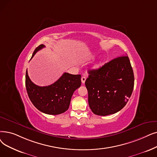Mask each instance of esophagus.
I'll use <instances>...</instances> for the list:
<instances>
[{"label": "esophagus", "instance_id": "34e87169", "mask_svg": "<svg viewBox=\"0 0 157 157\" xmlns=\"http://www.w3.org/2000/svg\"><path fill=\"white\" fill-rule=\"evenodd\" d=\"M85 81H86V78L85 76H83L82 78H81V83H82L83 84L85 83Z\"/></svg>", "mask_w": 157, "mask_h": 157}]
</instances>
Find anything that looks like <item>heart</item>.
<instances>
[{
	"instance_id": "obj_1",
	"label": "heart",
	"mask_w": 157,
	"mask_h": 157,
	"mask_svg": "<svg viewBox=\"0 0 157 157\" xmlns=\"http://www.w3.org/2000/svg\"><path fill=\"white\" fill-rule=\"evenodd\" d=\"M103 63H104V59L103 58H101L99 60H98V62L94 64L93 68L94 69H99L100 67L103 66Z\"/></svg>"
}]
</instances>
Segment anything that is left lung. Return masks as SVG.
<instances>
[{"label":"left lung","mask_w":157,"mask_h":157,"mask_svg":"<svg viewBox=\"0 0 157 157\" xmlns=\"http://www.w3.org/2000/svg\"><path fill=\"white\" fill-rule=\"evenodd\" d=\"M88 74L85 86L94 114L106 116L124 107L134 86L133 71L128 56L114 58Z\"/></svg>","instance_id":"obj_1"}]
</instances>
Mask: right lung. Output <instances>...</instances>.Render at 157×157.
<instances>
[{
  "instance_id": "obj_1",
  "label": "right lung",
  "mask_w": 157,
  "mask_h": 157,
  "mask_svg": "<svg viewBox=\"0 0 157 157\" xmlns=\"http://www.w3.org/2000/svg\"><path fill=\"white\" fill-rule=\"evenodd\" d=\"M45 47L41 44L34 51L31 58L40 50ZM81 85V75L65 72L55 83L40 86L31 81L28 70L25 74V87L28 96L38 110L49 115H58L69 109L74 92Z\"/></svg>"
}]
</instances>
